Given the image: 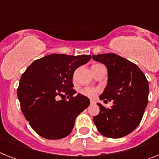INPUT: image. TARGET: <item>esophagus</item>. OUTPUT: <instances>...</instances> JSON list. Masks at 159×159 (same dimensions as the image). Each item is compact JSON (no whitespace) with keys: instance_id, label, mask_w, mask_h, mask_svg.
Listing matches in <instances>:
<instances>
[{"instance_id":"34e87169","label":"esophagus","mask_w":159,"mask_h":159,"mask_svg":"<svg viewBox=\"0 0 159 159\" xmlns=\"http://www.w3.org/2000/svg\"><path fill=\"white\" fill-rule=\"evenodd\" d=\"M90 102H91V104H95V103H96V101H95V100H91Z\"/></svg>"}]
</instances>
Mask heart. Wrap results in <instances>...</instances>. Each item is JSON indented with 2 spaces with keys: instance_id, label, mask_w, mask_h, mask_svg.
Returning <instances> with one entry per match:
<instances>
[{
  "instance_id": "heart-1",
  "label": "heart",
  "mask_w": 159,
  "mask_h": 159,
  "mask_svg": "<svg viewBox=\"0 0 159 159\" xmlns=\"http://www.w3.org/2000/svg\"><path fill=\"white\" fill-rule=\"evenodd\" d=\"M98 90L93 87H84L80 90V93L85 97H94L97 96Z\"/></svg>"
}]
</instances>
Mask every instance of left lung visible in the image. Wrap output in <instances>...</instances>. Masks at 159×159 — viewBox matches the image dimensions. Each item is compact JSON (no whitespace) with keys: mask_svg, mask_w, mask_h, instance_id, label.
<instances>
[{"mask_svg":"<svg viewBox=\"0 0 159 159\" xmlns=\"http://www.w3.org/2000/svg\"><path fill=\"white\" fill-rule=\"evenodd\" d=\"M107 67L108 82L100 99L113 102L111 108L101 103L93 121L102 135L119 139L130 134L143 118L148 101L149 86L145 75L136 64L115 53L92 55Z\"/></svg>","mask_w":159,"mask_h":159,"instance_id":"8db88e82","label":"left lung"}]
</instances>
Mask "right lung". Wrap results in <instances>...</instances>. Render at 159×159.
<instances>
[{"label":"right lung","instance_id":"right-lung-1","mask_svg":"<svg viewBox=\"0 0 159 159\" xmlns=\"http://www.w3.org/2000/svg\"><path fill=\"white\" fill-rule=\"evenodd\" d=\"M91 58L50 54L34 61L22 74L17 96L22 113L39 135L60 139L72 132L77 116L90 105L87 97L74 96L72 76Z\"/></svg>","mask_w":159,"mask_h":159}]
</instances>
